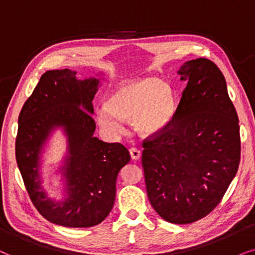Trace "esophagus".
<instances>
[{
	"label": "esophagus",
	"instance_id": "1",
	"mask_svg": "<svg viewBox=\"0 0 255 255\" xmlns=\"http://www.w3.org/2000/svg\"><path fill=\"white\" fill-rule=\"evenodd\" d=\"M129 152H130V157H131V159H133V161H137V159H140L141 151L138 150L137 148H130Z\"/></svg>",
	"mask_w": 255,
	"mask_h": 255
}]
</instances>
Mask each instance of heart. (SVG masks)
Wrapping results in <instances>:
<instances>
[{"label":"heart","instance_id":"b5f03b06","mask_svg":"<svg viewBox=\"0 0 255 255\" xmlns=\"http://www.w3.org/2000/svg\"><path fill=\"white\" fill-rule=\"evenodd\" d=\"M174 114V94L170 86L155 78L131 80L115 88L106 105L97 108L98 124L107 134L124 131L121 119L131 120L141 135H154L169 124Z\"/></svg>","mask_w":255,"mask_h":255}]
</instances>
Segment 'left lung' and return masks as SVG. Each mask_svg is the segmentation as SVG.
Returning <instances> with one entry per match:
<instances>
[{
    "instance_id": "left-lung-1",
    "label": "left lung",
    "mask_w": 255,
    "mask_h": 255,
    "mask_svg": "<svg viewBox=\"0 0 255 255\" xmlns=\"http://www.w3.org/2000/svg\"><path fill=\"white\" fill-rule=\"evenodd\" d=\"M186 81L172 120L142 143L149 202L163 219L190 224L225 195L240 162L239 119L222 71L211 60L185 62Z\"/></svg>"
}]
</instances>
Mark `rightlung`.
Returning <instances> with one entry per match:
<instances>
[{"label": "right lung", "mask_w": 255, "mask_h": 255, "mask_svg": "<svg viewBox=\"0 0 255 255\" xmlns=\"http://www.w3.org/2000/svg\"><path fill=\"white\" fill-rule=\"evenodd\" d=\"M76 71H46L18 117L16 161L32 204L49 222L65 227H91L110 215L121 168L130 159L121 143L93 136L92 101L100 79L79 80ZM62 128L68 154L61 172L66 197L57 202L47 197L39 175L40 155L50 131Z\"/></svg>", "instance_id": "right-lung-1"}]
</instances>
